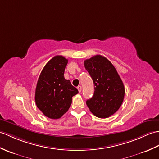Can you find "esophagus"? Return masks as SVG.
I'll use <instances>...</instances> for the list:
<instances>
[{
  "label": "esophagus",
  "instance_id": "1",
  "mask_svg": "<svg viewBox=\"0 0 159 159\" xmlns=\"http://www.w3.org/2000/svg\"><path fill=\"white\" fill-rule=\"evenodd\" d=\"M77 89H78L79 92H81V91H82V87L81 86H79L78 87H77Z\"/></svg>",
  "mask_w": 159,
  "mask_h": 159
}]
</instances>
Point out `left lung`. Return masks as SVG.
<instances>
[{
	"mask_svg": "<svg viewBox=\"0 0 159 159\" xmlns=\"http://www.w3.org/2000/svg\"><path fill=\"white\" fill-rule=\"evenodd\" d=\"M84 68L94 83V94L86 104L95 116L105 119L119 109L123 102L125 87L116 70L108 59L100 55L84 61Z\"/></svg>",
	"mask_w": 159,
	"mask_h": 159,
	"instance_id": "1",
	"label": "left lung"
}]
</instances>
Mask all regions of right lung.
Here are the masks:
<instances>
[{
    "mask_svg": "<svg viewBox=\"0 0 159 159\" xmlns=\"http://www.w3.org/2000/svg\"><path fill=\"white\" fill-rule=\"evenodd\" d=\"M68 60L56 55L47 63L38 79L35 91L36 106L45 116L61 118L72 104V98L79 93L64 75Z\"/></svg>",
    "mask_w": 159,
    "mask_h": 159,
    "instance_id": "1",
    "label": "right lung"
}]
</instances>
